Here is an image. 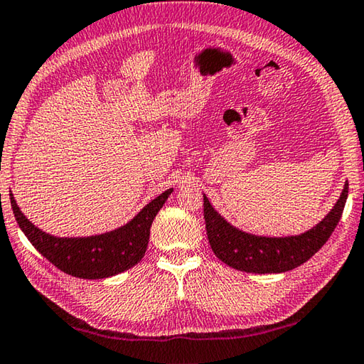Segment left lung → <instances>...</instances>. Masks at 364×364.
I'll use <instances>...</instances> for the list:
<instances>
[{"mask_svg": "<svg viewBox=\"0 0 364 364\" xmlns=\"http://www.w3.org/2000/svg\"><path fill=\"white\" fill-rule=\"evenodd\" d=\"M348 195V182L343 186L339 200L326 218L301 235L291 237H259L246 233L222 218L215 211L208 196L205 200V222L209 245L213 252L232 269L247 273H283L289 272L314 256L326 243L346 206Z\"/></svg>", "mask_w": 364, "mask_h": 364, "instance_id": "8db88e82", "label": "left lung"}]
</instances>
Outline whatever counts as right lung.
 I'll return each mask as SVG.
<instances>
[{
  "label": "right lung",
  "mask_w": 364,
  "mask_h": 364,
  "mask_svg": "<svg viewBox=\"0 0 364 364\" xmlns=\"http://www.w3.org/2000/svg\"><path fill=\"white\" fill-rule=\"evenodd\" d=\"M171 193L172 188H168L158 195L136 218L117 230L81 238H60L43 232L22 214L12 193L9 196L18 227L43 257L72 277L102 279L129 270L144 257L151 222Z\"/></svg>",
  "instance_id": "1"
}]
</instances>
